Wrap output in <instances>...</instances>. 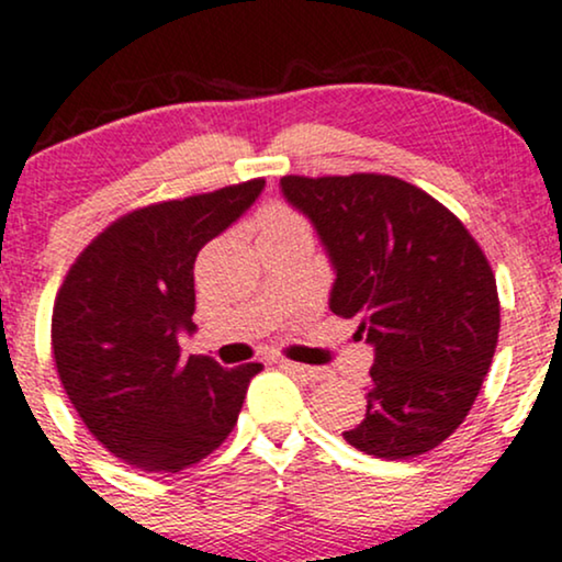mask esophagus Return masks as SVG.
<instances>
[{"label":"esophagus","instance_id":"obj_1","mask_svg":"<svg viewBox=\"0 0 562 562\" xmlns=\"http://www.w3.org/2000/svg\"><path fill=\"white\" fill-rule=\"evenodd\" d=\"M280 367L285 372H290V375L295 378H303V380H327L330 375H327L325 370H319V367H306V364H299V362H290V359H280Z\"/></svg>","mask_w":562,"mask_h":562}]
</instances>
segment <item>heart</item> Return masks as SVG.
Instances as JSON below:
<instances>
[{"instance_id":"heart-1","label":"heart","mask_w":562,"mask_h":562,"mask_svg":"<svg viewBox=\"0 0 562 562\" xmlns=\"http://www.w3.org/2000/svg\"><path fill=\"white\" fill-rule=\"evenodd\" d=\"M293 224H303L301 216L295 211H290L288 205H269L263 211V229H274V227H293Z\"/></svg>"}]
</instances>
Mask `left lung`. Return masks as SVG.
Wrapping results in <instances>:
<instances>
[{"label": "left lung", "instance_id": "obj_1", "mask_svg": "<svg viewBox=\"0 0 562 562\" xmlns=\"http://www.w3.org/2000/svg\"><path fill=\"white\" fill-rule=\"evenodd\" d=\"M335 267L330 308L375 346L364 420L344 438L412 460L460 428L492 367L499 295L486 254L447 205L389 173L282 177Z\"/></svg>", "mask_w": 562, "mask_h": 562}]
</instances>
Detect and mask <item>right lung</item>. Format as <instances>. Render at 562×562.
<instances>
[{
  "instance_id": "add662e5",
  "label": "right lung",
  "mask_w": 562,
  "mask_h": 562,
  "mask_svg": "<svg viewBox=\"0 0 562 562\" xmlns=\"http://www.w3.org/2000/svg\"><path fill=\"white\" fill-rule=\"evenodd\" d=\"M261 190L259 177L128 211L81 250L57 290V375L89 434L126 465L179 473L237 425L250 378L263 367L184 359L177 335L195 330L200 248Z\"/></svg>"
}]
</instances>
